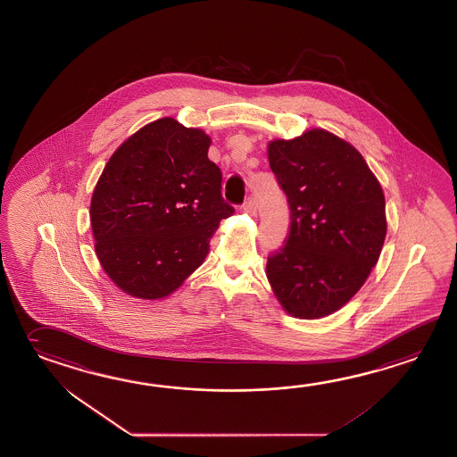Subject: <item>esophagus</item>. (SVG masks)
Masks as SVG:
<instances>
[{
	"label": "esophagus",
	"instance_id": "34e87169",
	"mask_svg": "<svg viewBox=\"0 0 457 457\" xmlns=\"http://www.w3.org/2000/svg\"><path fill=\"white\" fill-rule=\"evenodd\" d=\"M256 199L254 197L250 196L246 201H245V204H243V209L246 211V212H250V214H256Z\"/></svg>",
	"mask_w": 457,
	"mask_h": 457
}]
</instances>
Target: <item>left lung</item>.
Returning a JSON list of instances; mask_svg holds the SVG:
<instances>
[{"label":"left lung","mask_w":457,"mask_h":457,"mask_svg":"<svg viewBox=\"0 0 457 457\" xmlns=\"http://www.w3.org/2000/svg\"><path fill=\"white\" fill-rule=\"evenodd\" d=\"M269 165L286 193L290 230L268 258V280L287 313L337 312L375 268L385 243L379 181L353 145L324 129L269 143Z\"/></svg>","instance_id":"obj_1"}]
</instances>
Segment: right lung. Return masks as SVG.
Segmentation results:
<instances>
[{
	"label": "right lung",
	"mask_w": 457,
	"mask_h": 457,
	"mask_svg": "<svg viewBox=\"0 0 457 457\" xmlns=\"http://www.w3.org/2000/svg\"><path fill=\"white\" fill-rule=\"evenodd\" d=\"M211 137L161 118L128 137L107 162L90 201L100 264L128 295H170L206 260L219 222L235 212Z\"/></svg>",
	"instance_id": "1"
}]
</instances>
